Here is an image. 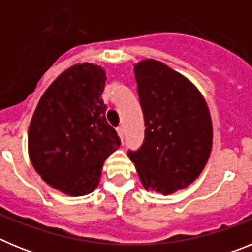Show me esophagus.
Returning <instances> with one entry per match:
<instances>
[{"label":"esophagus","mask_w":252,"mask_h":252,"mask_svg":"<svg viewBox=\"0 0 252 252\" xmlns=\"http://www.w3.org/2000/svg\"><path fill=\"white\" fill-rule=\"evenodd\" d=\"M117 133H119V136H120V139H121V141H124V135H125L124 128H122V127L117 128Z\"/></svg>","instance_id":"1"}]
</instances>
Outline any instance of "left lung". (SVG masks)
<instances>
[{
	"label": "left lung",
	"instance_id": "obj_1",
	"mask_svg": "<svg viewBox=\"0 0 252 252\" xmlns=\"http://www.w3.org/2000/svg\"><path fill=\"white\" fill-rule=\"evenodd\" d=\"M133 72L145 139L128 158L148 192L173 194L192 184L208 161L213 140L208 106L188 78L159 60H141Z\"/></svg>",
	"mask_w": 252,
	"mask_h": 252
}]
</instances>
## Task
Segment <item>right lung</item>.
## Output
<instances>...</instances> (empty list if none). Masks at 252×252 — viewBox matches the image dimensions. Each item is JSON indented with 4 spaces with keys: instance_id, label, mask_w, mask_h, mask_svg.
<instances>
[{
    "instance_id": "obj_1",
    "label": "right lung",
    "mask_w": 252,
    "mask_h": 252,
    "mask_svg": "<svg viewBox=\"0 0 252 252\" xmlns=\"http://www.w3.org/2000/svg\"><path fill=\"white\" fill-rule=\"evenodd\" d=\"M106 72L75 64L41 95L28 132L31 164L44 182L64 194H90L99 184L104 160L120 146L102 99Z\"/></svg>"
}]
</instances>
